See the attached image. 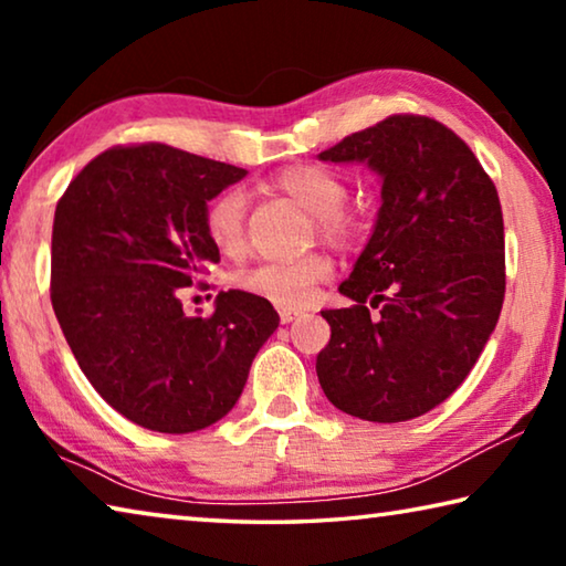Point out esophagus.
Wrapping results in <instances>:
<instances>
[{"mask_svg": "<svg viewBox=\"0 0 566 566\" xmlns=\"http://www.w3.org/2000/svg\"><path fill=\"white\" fill-rule=\"evenodd\" d=\"M302 317V310H292V306H280V319L282 324H290L294 319Z\"/></svg>", "mask_w": 566, "mask_h": 566, "instance_id": "obj_1", "label": "esophagus"}]
</instances>
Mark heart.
I'll return each mask as SVG.
<instances>
[{"instance_id":"heart-1","label":"heart","mask_w":566,"mask_h":566,"mask_svg":"<svg viewBox=\"0 0 566 566\" xmlns=\"http://www.w3.org/2000/svg\"><path fill=\"white\" fill-rule=\"evenodd\" d=\"M286 197L317 217L319 232L329 242H349L357 234L354 219L344 212L347 187L334 171L317 165H296L276 177ZM247 197L239 189H227L209 202L205 212V229L209 242L222 254H237L244 247ZM332 264L327 256L310 254L290 262H262L237 276L239 290L264 296L282 306H302L312 300L314 286L327 280Z\"/></svg>"}]
</instances>
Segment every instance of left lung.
I'll return each mask as SVG.
<instances>
[{"label": "left lung", "mask_w": 566, "mask_h": 566, "mask_svg": "<svg viewBox=\"0 0 566 566\" xmlns=\"http://www.w3.org/2000/svg\"><path fill=\"white\" fill-rule=\"evenodd\" d=\"M381 181L369 242L324 310L317 377L334 407L391 424L452 395L490 342L504 302V222L492 179L444 124L395 114L322 151ZM369 308H379L369 315Z\"/></svg>", "instance_id": "1"}]
</instances>
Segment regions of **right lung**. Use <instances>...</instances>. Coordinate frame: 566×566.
I'll return each mask as SVG.
<instances>
[{
	"instance_id": "add662e5",
	"label": "right lung",
	"mask_w": 566,
	"mask_h": 566,
	"mask_svg": "<svg viewBox=\"0 0 566 566\" xmlns=\"http://www.w3.org/2000/svg\"><path fill=\"white\" fill-rule=\"evenodd\" d=\"M244 177L167 145L114 147L56 205V322L102 399L151 432H199L229 415L280 327L274 306L242 290L219 292L212 317L181 310V290L219 262L207 202Z\"/></svg>"
}]
</instances>
